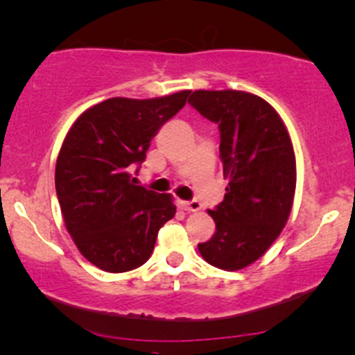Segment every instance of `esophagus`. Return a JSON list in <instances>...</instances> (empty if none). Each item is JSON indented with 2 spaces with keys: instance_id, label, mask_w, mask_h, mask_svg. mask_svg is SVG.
Wrapping results in <instances>:
<instances>
[{
  "instance_id": "esophagus-1",
  "label": "esophagus",
  "mask_w": 355,
  "mask_h": 355,
  "mask_svg": "<svg viewBox=\"0 0 355 355\" xmlns=\"http://www.w3.org/2000/svg\"><path fill=\"white\" fill-rule=\"evenodd\" d=\"M178 205L183 208V210L187 211H198L202 210V203L198 202V200H191V202H185V200H180Z\"/></svg>"
}]
</instances>
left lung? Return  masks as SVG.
<instances>
[{"mask_svg":"<svg viewBox=\"0 0 355 355\" xmlns=\"http://www.w3.org/2000/svg\"><path fill=\"white\" fill-rule=\"evenodd\" d=\"M189 104L218 123L220 159L228 178L225 200L208 215L216 232L198 251L225 271L250 266L266 253L291 213L296 157L283 119L245 91H195Z\"/></svg>","mask_w":355,"mask_h":355,"instance_id":"1","label":"left lung"}]
</instances>
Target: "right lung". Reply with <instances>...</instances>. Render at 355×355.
I'll list each match as a JSON object with an SVG mask.
<instances>
[{"instance_id": "right-lung-1", "label": "right lung", "mask_w": 355, "mask_h": 355, "mask_svg": "<svg viewBox=\"0 0 355 355\" xmlns=\"http://www.w3.org/2000/svg\"><path fill=\"white\" fill-rule=\"evenodd\" d=\"M189 96L112 97L84 110L67 132L55 162V193L72 241L94 266L107 272L142 266L159 230L175 216L173 196L135 185L130 170Z\"/></svg>"}]
</instances>
